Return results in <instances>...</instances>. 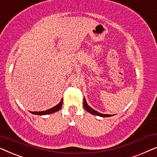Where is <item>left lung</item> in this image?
<instances>
[{
  "label": "left lung",
  "mask_w": 157,
  "mask_h": 157,
  "mask_svg": "<svg viewBox=\"0 0 157 157\" xmlns=\"http://www.w3.org/2000/svg\"><path fill=\"white\" fill-rule=\"evenodd\" d=\"M83 107H84L85 110H86L87 112L91 113V114H93V115L99 116V117H112V116H113V115H111V114H104V113H99V112H98L97 111L94 110V109H92L91 106H89V104H87L86 100L85 97H83Z\"/></svg>",
  "instance_id": "obj_1"
}]
</instances>
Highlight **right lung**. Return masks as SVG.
I'll return each mask as SVG.
<instances>
[{
	"label": "right lung",
	"instance_id": "obj_1",
	"mask_svg": "<svg viewBox=\"0 0 157 157\" xmlns=\"http://www.w3.org/2000/svg\"><path fill=\"white\" fill-rule=\"evenodd\" d=\"M62 104H63V99H61V101L59 102V104H57L56 106L53 107V108L49 109L48 110L43 111H30L31 113L35 115H47V114H51V113H53L56 111H59L62 107Z\"/></svg>",
	"mask_w": 157,
	"mask_h": 157
}]
</instances>
